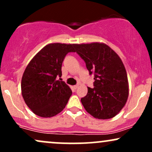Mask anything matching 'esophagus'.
I'll return each instance as SVG.
<instances>
[{
    "label": "esophagus",
    "instance_id": "esophagus-1",
    "mask_svg": "<svg viewBox=\"0 0 152 152\" xmlns=\"http://www.w3.org/2000/svg\"><path fill=\"white\" fill-rule=\"evenodd\" d=\"M78 87V85H75V86H73V88H74V89H77V88Z\"/></svg>",
    "mask_w": 152,
    "mask_h": 152
}]
</instances>
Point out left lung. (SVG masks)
Here are the masks:
<instances>
[{
    "label": "left lung",
    "mask_w": 152,
    "mask_h": 152,
    "mask_svg": "<svg viewBox=\"0 0 152 152\" xmlns=\"http://www.w3.org/2000/svg\"><path fill=\"white\" fill-rule=\"evenodd\" d=\"M74 48L86 63L89 74H94V87H88L86 96L81 99L83 107L96 118L114 117L129 96L128 78L121 59L103 43L74 44Z\"/></svg>",
    "instance_id": "1"
}]
</instances>
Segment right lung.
<instances>
[{
	"mask_svg": "<svg viewBox=\"0 0 152 152\" xmlns=\"http://www.w3.org/2000/svg\"><path fill=\"white\" fill-rule=\"evenodd\" d=\"M74 44L50 43L26 66L21 80V93L26 105L37 116L52 117L65 108L72 94L63 81L61 66L66 54L75 52Z\"/></svg>",
	"mask_w": 152,
	"mask_h": 152,
	"instance_id": "obj_1",
	"label": "right lung"
}]
</instances>
